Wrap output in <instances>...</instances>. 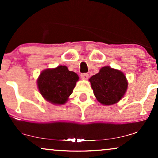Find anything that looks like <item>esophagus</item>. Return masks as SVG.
<instances>
[{
	"mask_svg": "<svg viewBox=\"0 0 158 158\" xmlns=\"http://www.w3.org/2000/svg\"><path fill=\"white\" fill-rule=\"evenodd\" d=\"M81 79H87L88 78V73H81Z\"/></svg>",
	"mask_w": 158,
	"mask_h": 158,
	"instance_id": "34e87169",
	"label": "esophagus"
}]
</instances>
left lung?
Returning <instances> with one entry per match:
<instances>
[{
  "instance_id": "left-lung-1",
  "label": "left lung",
  "mask_w": 158,
  "mask_h": 158,
  "mask_svg": "<svg viewBox=\"0 0 158 158\" xmlns=\"http://www.w3.org/2000/svg\"><path fill=\"white\" fill-rule=\"evenodd\" d=\"M94 94L102 105H113L122 99L128 87L126 78L122 72L103 67L89 79Z\"/></svg>"
}]
</instances>
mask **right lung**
<instances>
[{
	"label": "right lung",
	"instance_id": "1",
	"mask_svg": "<svg viewBox=\"0 0 158 158\" xmlns=\"http://www.w3.org/2000/svg\"><path fill=\"white\" fill-rule=\"evenodd\" d=\"M78 79L77 73L61 65L54 69H47L40 74L38 87L45 99L52 104L62 105L73 93Z\"/></svg>",
	"mask_w": 158,
	"mask_h": 158
}]
</instances>
